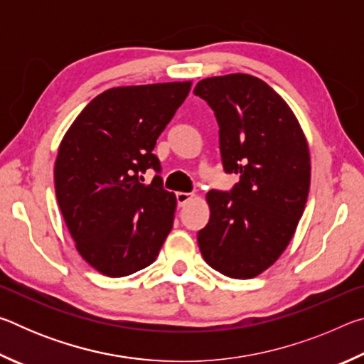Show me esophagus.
Here are the masks:
<instances>
[{"label":"esophagus","mask_w":364,"mask_h":364,"mask_svg":"<svg viewBox=\"0 0 364 364\" xmlns=\"http://www.w3.org/2000/svg\"><path fill=\"white\" fill-rule=\"evenodd\" d=\"M193 194H189V193H176V202H178V205L180 207H183L184 204H186V202H189L191 199H193Z\"/></svg>","instance_id":"34e87169"}]
</instances>
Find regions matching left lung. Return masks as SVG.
I'll list each match as a JSON object with an SVG mask.
<instances>
[{
	"label": "left lung",
	"instance_id": "8db88e82",
	"mask_svg": "<svg viewBox=\"0 0 364 364\" xmlns=\"http://www.w3.org/2000/svg\"><path fill=\"white\" fill-rule=\"evenodd\" d=\"M194 95L215 110L231 193L208 191L210 220L197 234L200 254L234 279L255 278L291 242L310 191V149L289 104L249 73L210 77Z\"/></svg>",
	"mask_w": 364,
	"mask_h": 364
}]
</instances>
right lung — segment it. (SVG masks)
Segmentation results:
<instances>
[{
  "instance_id": "1",
  "label": "right lung",
  "mask_w": 364,
  "mask_h": 364,
  "mask_svg": "<svg viewBox=\"0 0 364 364\" xmlns=\"http://www.w3.org/2000/svg\"><path fill=\"white\" fill-rule=\"evenodd\" d=\"M193 82L115 86L91 100L60 141L54 184L78 254L101 274L122 278L156 260L173 226L176 196L147 168L152 149Z\"/></svg>"
}]
</instances>
